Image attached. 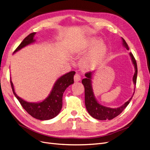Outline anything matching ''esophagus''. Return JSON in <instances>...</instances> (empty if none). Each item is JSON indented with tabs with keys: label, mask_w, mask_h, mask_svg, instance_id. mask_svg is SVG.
<instances>
[{
	"label": "esophagus",
	"mask_w": 150,
	"mask_h": 150,
	"mask_svg": "<svg viewBox=\"0 0 150 150\" xmlns=\"http://www.w3.org/2000/svg\"><path fill=\"white\" fill-rule=\"evenodd\" d=\"M74 79L75 82H78V81L81 80V76L79 74H76L74 77Z\"/></svg>",
	"instance_id": "1"
}]
</instances>
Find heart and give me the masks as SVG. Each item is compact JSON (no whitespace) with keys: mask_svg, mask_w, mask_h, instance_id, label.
<instances>
[{"mask_svg":"<svg viewBox=\"0 0 150 150\" xmlns=\"http://www.w3.org/2000/svg\"><path fill=\"white\" fill-rule=\"evenodd\" d=\"M100 38H91L86 39L79 50L81 54L88 53L81 59V69L84 71L96 69L104 60L108 54L107 45Z\"/></svg>","mask_w":150,"mask_h":150,"instance_id":"1","label":"heart"}]
</instances>
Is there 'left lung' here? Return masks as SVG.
<instances>
[{"instance_id": "1", "label": "left lung", "mask_w": 150, "mask_h": 150, "mask_svg": "<svg viewBox=\"0 0 150 150\" xmlns=\"http://www.w3.org/2000/svg\"><path fill=\"white\" fill-rule=\"evenodd\" d=\"M122 41V46L125 47L127 50H129V47L128 44L126 42L125 39L121 38ZM129 55L131 57V61H132L133 64L134 68V74L133 77V82L134 85V92L133 93L132 96H131L128 101L124 103L122 106L116 108H112L110 107H107L105 106L102 105L101 104L99 103L95 97L94 94L93 92V76L94 75L95 71L93 72H88L85 74L86 78L82 80V83L84 86L85 89V105L86 110H87L89 114L91 116L94 118L99 120H111L115 117L118 116L120 113L123 111L126 107L130 103L131 99H132L134 93V89L136 86V83H137V74H138V68L137 64L133 55L131 52H129Z\"/></svg>"}]
</instances>
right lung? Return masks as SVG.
Segmentation results:
<instances>
[{"label":"right lung","mask_w":150,"mask_h":150,"mask_svg":"<svg viewBox=\"0 0 150 150\" xmlns=\"http://www.w3.org/2000/svg\"><path fill=\"white\" fill-rule=\"evenodd\" d=\"M35 33H33L23 40L13 53L28 45L36 42L34 39ZM76 72L71 71L59 77L54 83L48 96L40 102H28L19 97L15 92L14 86L11 78V84L13 93L18 99L24 110L35 119L39 120H49L59 115L62 106L63 93L69 86L74 83V76Z\"/></svg>","instance_id":"right-lung-1"}]
</instances>
